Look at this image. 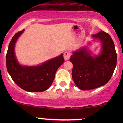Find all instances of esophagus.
I'll list each match as a JSON object with an SVG mask.
<instances>
[{
    "instance_id": "1",
    "label": "esophagus",
    "mask_w": 123,
    "mask_h": 123,
    "mask_svg": "<svg viewBox=\"0 0 123 123\" xmlns=\"http://www.w3.org/2000/svg\"><path fill=\"white\" fill-rule=\"evenodd\" d=\"M71 56V53L69 51H66L64 52V57L65 60H68Z\"/></svg>"
}]
</instances>
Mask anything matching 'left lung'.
<instances>
[{
  "mask_svg": "<svg viewBox=\"0 0 123 123\" xmlns=\"http://www.w3.org/2000/svg\"><path fill=\"white\" fill-rule=\"evenodd\" d=\"M92 37L100 40L102 43L100 55L91 56L83 48L73 53L69 59L73 65V81L79 89L84 90L96 89L107 83L117 64V54L111 36L101 30Z\"/></svg>",
  "mask_w": 123,
  "mask_h": 123,
  "instance_id": "8db88e82",
  "label": "left lung"
}]
</instances>
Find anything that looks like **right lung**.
I'll list each match as a JSON object with an SVG mask.
<instances>
[{
  "label": "right lung",
  "mask_w": 123,
  "mask_h": 123,
  "mask_svg": "<svg viewBox=\"0 0 123 123\" xmlns=\"http://www.w3.org/2000/svg\"><path fill=\"white\" fill-rule=\"evenodd\" d=\"M23 31L24 30L16 33L10 42L6 56L7 69L13 81L23 90L33 92L44 91L52 85L57 69L64 63L63 54L38 66H21L15 58L14 47Z\"/></svg>",
  "instance_id": "1"
}]
</instances>
